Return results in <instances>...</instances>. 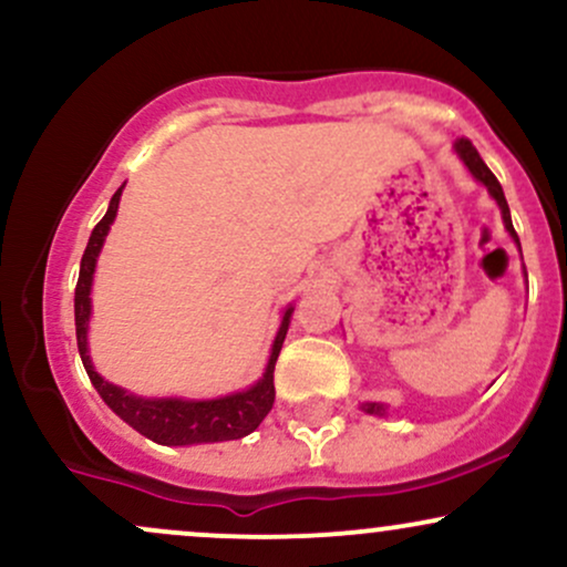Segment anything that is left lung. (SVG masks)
Instances as JSON below:
<instances>
[{
	"instance_id": "obj_1",
	"label": "left lung",
	"mask_w": 567,
	"mask_h": 567,
	"mask_svg": "<svg viewBox=\"0 0 567 567\" xmlns=\"http://www.w3.org/2000/svg\"><path fill=\"white\" fill-rule=\"evenodd\" d=\"M453 148H455V154H458V159L464 162V167H466V171H470L472 178L477 181L480 186H485L487 194H491V199L498 205L501 220H504V229L512 237V243L517 245L519 258H523V247H519V237H517V231H514V226H512V213H509V205H506L504 188H501L498 178L491 173V167L485 165L483 157H480L477 148L472 146V141H466V138L455 141ZM523 277H525V282H528V275H525V266H523ZM360 410H362V413H368V415H375V419H386V415H389L386 402H370V400L368 402H360Z\"/></svg>"
}]
</instances>
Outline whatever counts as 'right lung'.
I'll use <instances>...</instances> for the list:
<instances>
[{"label": "right lung", "instance_id": "right-lung-1", "mask_svg": "<svg viewBox=\"0 0 567 567\" xmlns=\"http://www.w3.org/2000/svg\"><path fill=\"white\" fill-rule=\"evenodd\" d=\"M122 184L116 194L109 202L106 216L90 234V243L84 247L80 279H76L74 292V322H76V347H80L82 365L87 370L90 381H93L95 392L101 400L133 426L135 432L148 437L157 445L167 447H188V445H210V442H226V440H243L250 432H256L258 424L266 419L271 405H275V362L282 349L285 336H288L290 320H292V303L282 309V320H279L275 343H271L269 362H266L261 379L250 383L247 389L239 392L210 396V400H194V396H146L127 392V389L116 386V383L106 381L97 373L90 357V317H93V279L97 256H101L103 243H106L109 231L120 210L122 199Z\"/></svg>", "mask_w": 567, "mask_h": 567}]
</instances>
